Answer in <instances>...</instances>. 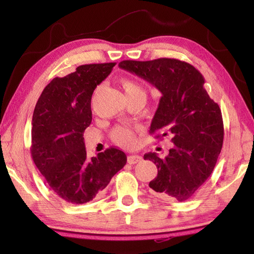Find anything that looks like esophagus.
I'll use <instances>...</instances> for the list:
<instances>
[{"mask_svg": "<svg viewBox=\"0 0 254 254\" xmlns=\"http://www.w3.org/2000/svg\"><path fill=\"white\" fill-rule=\"evenodd\" d=\"M141 160H142V158L137 156V154H130V156L127 157V162L130 163V165H135V163L140 162Z\"/></svg>", "mask_w": 254, "mask_h": 254, "instance_id": "obj_1", "label": "esophagus"}]
</instances>
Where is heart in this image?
Here are the masks:
<instances>
[{"label":"heart","mask_w":254,"mask_h":254,"mask_svg":"<svg viewBox=\"0 0 254 254\" xmlns=\"http://www.w3.org/2000/svg\"><path fill=\"white\" fill-rule=\"evenodd\" d=\"M122 88L126 92V95L127 101L128 100H135V98H140V100L145 101L147 98V89L144 88V86L135 79L126 78L121 81ZM113 139L115 142L123 147H128L134 143L135 135L134 132L131 128L126 127H118L113 130Z\"/></svg>","instance_id":"heart-1"}]
</instances>
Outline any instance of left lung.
<instances>
[{
  "label": "left lung",
  "instance_id": "obj_1",
  "mask_svg": "<svg viewBox=\"0 0 254 254\" xmlns=\"http://www.w3.org/2000/svg\"><path fill=\"white\" fill-rule=\"evenodd\" d=\"M119 67L162 94L149 132L156 137L171 136L174 145L166 157L144 154V160L158 168L149 184L151 192L178 201L190 198L213 173L224 139L222 112L204 88L203 75L190 64L174 58L123 60Z\"/></svg>",
  "mask_w": 254,
  "mask_h": 254
}]
</instances>
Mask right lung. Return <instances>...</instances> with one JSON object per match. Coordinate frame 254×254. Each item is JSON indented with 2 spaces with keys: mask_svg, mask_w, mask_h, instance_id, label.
Segmentation results:
<instances>
[{
  "mask_svg": "<svg viewBox=\"0 0 254 254\" xmlns=\"http://www.w3.org/2000/svg\"><path fill=\"white\" fill-rule=\"evenodd\" d=\"M115 63L89 64L46 86L32 117L31 156L56 195L84 204L103 194L127 163L126 153L106 149L87 158L83 133L92 122L94 89L111 74Z\"/></svg>",
  "mask_w": 254,
  "mask_h": 254,
  "instance_id": "1",
  "label": "right lung"
}]
</instances>
